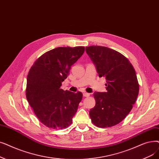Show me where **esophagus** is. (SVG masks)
<instances>
[{
    "instance_id": "34e87169",
    "label": "esophagus",
    "mask_w": 159,
    "mask_h": 159,
    "mask_svg": "<svg viewBox=\"0 0 159 159\" xmlns=\"http://www.w3.org/2000/svg\"><path fill=\"white\" fill-rule=\"evenodd\" d=\"M89 95H90V94L87 93V92H84V93H83V96H84V97H86V98H88V97H89Z\"/></svg>"
}]
</instances>
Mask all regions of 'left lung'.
Listing matches in <instances>:
<instances>
[{
  "instance_id": "left-lung-1",
  "label": "left lung",
  "mask_w": 159,
  "mask_h": 159,
  "mask_svg": "<svg viewBox=\"0 0 159 159\" xmlns=\"http://www.w3.org/2000/svg\"><path fill=\"white\" fill-rule=\"evenodd\" d=\"M86 52L96 66L99 77H105L107 92H95V106L89 117L98 127L114 126L126 118L139 93L134 69L120 52L107 47L92 45Z\"/></svg>"
}]
</instances>
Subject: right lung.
<instances>
[{"label":"right lung","instance_id":"obj_1","mask_svg":"<svg viewBox=\"0 0 159 159\" xmlns=\"http://www.w3.org/2000/svg\"><path fill=\"white\" fill-rule=\"evenodd\" d=\"M84 49L82 46L55 48L41 55L30 69L26 99L38 119L47 127L62 129L72 123L82 93L64 91L60 87Z\"/></svg>","mask_w":159,"mask_h":159}]
</instances>
